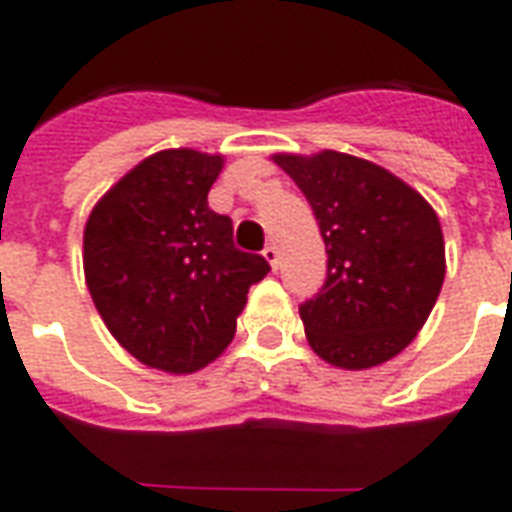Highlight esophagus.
Returning <instances> with one entry per match:
<instances>
[{"mask_svg": "<svg viewBox=\"0 0 512 512\" xmlns=\"http://www.w3.org/2000/svg\"><path fill=\"white\" fill-rule=\"evenodd\" d=\"M263 257H266L268 263H271V268H277L279 266V249H277V244H268L266 249H263Z\"/></svg>", "mask_w": 512, "mask_h": 512, "instance_id": "1", "label": "esophagus"}]
</instances>
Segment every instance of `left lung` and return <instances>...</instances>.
I'll return each mask as SVG.
<instances>
[{"instance_id": "1", "label": "left lung", "mask_w": 512, "mask_h": 512, "mask_svg": "<svg viewBox=\"0 0 512 512\" xmlns=\"http://www.w3.org/2000/svg\"><path fill=\"white\" fill-rule=\"evenodd\" d=\"M274 161L310 202L329 257L323 288L299 304L312 351L345 370L397 356L439 299V216L411 186L365 158L323 150Z\"/></svg>"}]
</instances>
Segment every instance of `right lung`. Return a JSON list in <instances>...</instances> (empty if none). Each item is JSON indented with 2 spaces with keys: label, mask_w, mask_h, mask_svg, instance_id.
I'll list each match as a JSON object with an SVG mask.
<instances>
[{
  "label": "right lung",
  "mask_w": 512,
  "mask_h": 512,
  "mask_svg": "<svg viewBox=\"0 0 512 512\" xmlns=\"http://www.w3.org/2000/svg\"><path fill=\"white\" fill-rule=\"evenodd\" d=\"M222 156L161 150L104 194L84 227L95 310L142 365L194 373L235 337L249 288L271 266L241 252L233 219L208 208Z\"/></svg>",
  "instance_id": "right-lung-1"
}]
</instances>
